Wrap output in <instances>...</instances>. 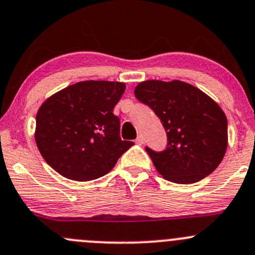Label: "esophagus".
I'll return each mask as SVG.
<instances>
[{
	"label": "esophagus",
	"instance_id": "obj_1",
	"mask_svg": "<svg viewBox=\"0 0 255 255\" xmlns=\"http://www.w3.org/2000/svg\"><path fill=\"white\" fill-rule=\"evenodd\" d=\"M143 142H144V138L142 137V135H138L137 139H135V143H137V144H143Z\"/></svg>",
	"mask_w": 255,
	"mask_h": 255
}]
</instances>
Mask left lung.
I'll use <instances>...</instances> for the list:
<instances>
[{
    "label": "left lung",
    "mask_w": 255,
    "mask_h": 255,
    "mask_svg": "<svg viewBox=\"0 0 255 255\" xmlns=\"http://www.w3.org/2000/svg\"><path fill=\"white\" fill-rule=\"evenodd\" d=\"M134 96L153 110L166 132L164 150L145 146L164 179L192 184L216 170L227 149V118L212 99L186 82L159 80L140 82Z\"/></svg>",
    "instance_id": "obj_1"
}]
</instances>
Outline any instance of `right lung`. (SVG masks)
<instances>
[{"instance_id":"right-lung-1","label":"right lung","mask_w":255,"mask_h":255,"mask_svg":"<svg viewBox=\"0 0 255 255\" xmlns=\"http://www.w3.org/2000/svg\"><path fill=\"white\" fill-rule=\"evenodd\" d=\"M125 90L122 82L81 81L40 106L35 142L56 173L76 181L99 179L134 144L121 139V121L113 115Z\"/></svg>"}]
</instances>
